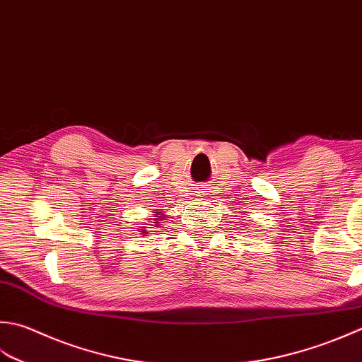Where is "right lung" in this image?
Listing matches in <instances>:
<instances>
[{
	"label": "right lung",
	"mask_w": 362,
	"mask_h": 362,
	"mask_svg": "<svg viewBox=\"0 0 362 362\" xmlns=\"http://www.w3.org/2000/svg\"><path fill=\"white\" fill-rule=\"evenodd\" d=\"M160 218H161V216H160ZM160 218H155V221H158V219H160ZM153 226H157V224H153Z\"/></svg>",
	"instance_id": "add662e5"
}]
</instances>
